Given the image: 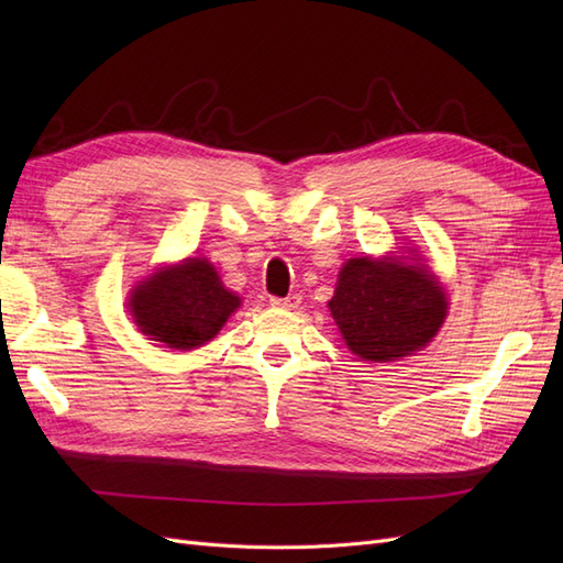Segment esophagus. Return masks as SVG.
I'll return each instance as SVG.
<instances>
[{
    "label": "esophagus",
    "instance_id": "34e87169",
    "mask_svg": "<svg viewBox=\"0 0 563 563\" xmlns=\"http://www.w3.org/2000/svg\"><path fill=\"white\" fill-rule=\"evenodd\" d=\"M300 302H302V298L298 294H291L286 298H269V305H272V308H277V310H296Z\"/></svg>",
    "mask_w": 563,
    "mask_h": 563
}]
</instances>
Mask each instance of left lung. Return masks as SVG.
I'll return each instance as SVG.
<instances>
[{
    "label": "left lung",
    "mask_w": 563,
    "mask_h": 563,
    "mask_svg": "<svg viewBox=\"0 0 563 563\" xmlns=\"http://www.w3.org/2000/svg\"><path fill=\"white\" fill-rule=\"evenodd\" d=\"M329 310L350 352L383 364L428 345L446 319L449 298L418 258L364 255L340 269Z\"/></svg>",
    "instance_id": "obj_1"
}]
</instances>
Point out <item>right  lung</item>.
Listing matches in <instances>:
<instances>
[{
    "label": "right lung",
    "mask_w": 563,
    "mask_h": 563,
    "mask_svg": "<svg viewBox=\"0 0 563 563\" xmlns=\"http://www.w3.org/2000/svg\"><path fill=\"white\" fill-rule=\"evenodd\" d=\"M240 305L242 298L228 291L207 258L159 267L129 298L139 331L172 350L207 345Z\"/></svg>",
    "instance_id": "1"
}]
</instances>
